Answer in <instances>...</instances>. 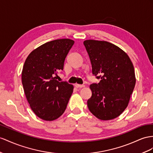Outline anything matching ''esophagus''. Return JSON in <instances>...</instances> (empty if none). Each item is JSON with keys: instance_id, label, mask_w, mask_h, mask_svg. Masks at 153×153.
Wrapping results in <instances>:
<instances>
[{"instance_id": "obj_1", "label": "esophagus", "mask_w": 153, "mask_h": 153, "mask_svg": "<svg viewBox=\"0 0 153 153\" xmlns=\"http://www.w3.org/2000/svg\"><path fill=\"white\" fill-rule=\"evenodd\" d=\"M75 87L76 88H83V87H85V85H79V84H75Z\"/></svg>"}]
</instances>
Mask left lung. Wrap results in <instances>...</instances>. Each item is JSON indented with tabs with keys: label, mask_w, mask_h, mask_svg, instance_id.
Segmentation results:
<instances>
[{
	"label": "left lung",
	"mask_w": 153,
	"mask_h": 153,
	"mask_svg": "<svg viewBox=\"0 0 153 153\" xmlns=\"http://www.w3.org/2000/svg\"><path fill=\"white\" fill-rule=\"evenodd\" d=\"M83 44L91 62L92 74L98 83L90 85L92 96L89 111L101 120L119 116L127 108L134 88V66L128 55L107 41L86 40Z\"/></svg>",
	"instance_id": "8db88e82"
}]
</instances>
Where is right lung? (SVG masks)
I'll use <instances>...</instances> for the list:
<instances>
[{
	"label": "right lung",
	"instance_id": "right-lung-1",
	"mask_svg": "<svg viewBox=\"0 0 153 153\" xmlns=\"http://www.w3.org/2000/svg\"><path fill=\"white\" fill-rule=\"evenodd\" d=\"M74 44L69 39L46 42L33 50L25 62L23 88L32 110L42 120H56L67 106L73 85L59 82L55 76L63 70L65 58Z\"/></svg>",
	"mask_w": 153,
	"mask_h": 153
}]
</instances>
